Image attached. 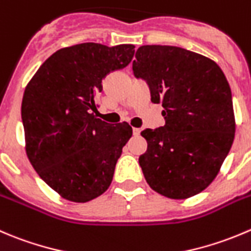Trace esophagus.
I'll list each match as a JSON object with an SVG mask.
<instances>
[{
	"instance_id": "34e87169",
	"label": "esophagus",
	"mask_w": 251,
	"mask_h": 251,
	"mask_svg": "<svg viewBox=\"0 0 251 251\" xmlns=\"http://www.w3.org/2000/svg\"><path fill=\"white\" fill-rule=\"evenodd\" d=\"M132 132H133V136H138V135H140L141 130H140V128H137V127H133Z\"/></svg>"
}]
</instances>
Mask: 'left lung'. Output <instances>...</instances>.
<instances>
[{"instance_id": "obj_1", "label": "left lung", "mask_w": 251, "mask_h": 251, "mask_svg": "<svg viewBox=\"0 0 251 251\" xmlns=\"http://www.w3.org/2000/svg\"><path fill=\"white\" fill-rule=\"evenodd\" d=\"M135 57L133 76L147 83L165 120L141 132L147 141L138 158L143 175L160 195L191 198L213 181L232 147L229 84L215 61L186 49L143 45Z\"/></svg>"}]
</instances>
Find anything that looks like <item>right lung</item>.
<instances>
[{
	"instance_id": "1",
	"label": "right lung",
	"mask_w": 251,
	"mask_h": 251,
	"mask_svg": "<svg viewBox=\"0 0 251 251\" xmlns=\"http://www.w3.org/2000/svg\"><path fill=\"white\" fill-rule=\"evenodd\" d=\"M131 44L83 43L60 49L39 67L22 100L26 155L39 176L64 199L87 202L108 190L127 123L97 119L96 96L110 72L131 62Z\"/></svg>"
}]
</instances>
